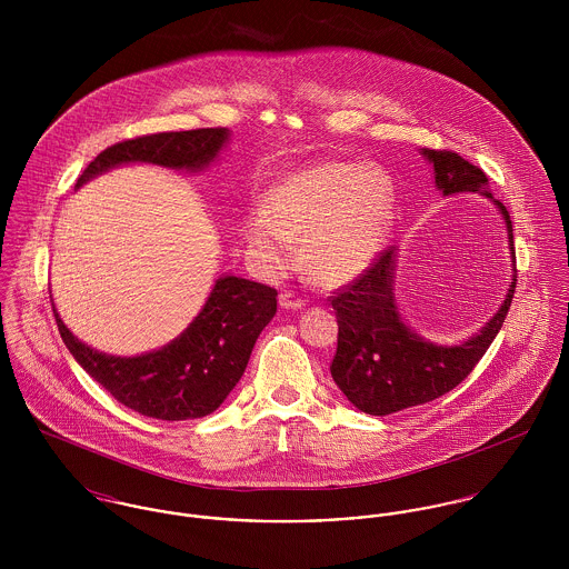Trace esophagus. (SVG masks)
Segmentation results:
<instances>
[{"instance_id": "obj_1", "label": "esophagus", "mask_w": 569, "mask_h": 569, "mask_svg": "<svg viewBox=\"0 0 569 569\" xmlns=\"http://www.w3.org/2000/svg\"><path fill=\"white\" fill-rule=\"evenodd\" d=\"M280 307L287 309V311H302V309H305V300L298 298L296 293L284 291V293L280 296Z\"/></svg>"}]
</instances>
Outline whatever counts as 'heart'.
<instances>
[{"label":"heart","mask_w":569,"mask_h":569,"mask_svg":"<svg viewBox=\"0 0 569 569\" xmlns=\"http://www.w3.org/2000/svg\"><path fill=\"white\" fill-rule=\"evenodd\" d=\"M395 181L377 163L318 162L284 174L267 206L243 219L256 269L276 278L298 262L328 287L357 278L381 251L395 214Z\"/></svg>","instance_id":"heart-1"}]
</instances>
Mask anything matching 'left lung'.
<instances>
[{
	"instance_id": "obj_1",
	"label": "left lung",
	"mask_w": 569,
	"mask_h": 569,
	"mask_svg": "<svg viewBox=\"0 0 569 569\" xmlns=\"http://www.w3.org/2000/svg\"><path fill=\"white\" fill-rule=\"evenodd\" d=\"M420 156L433 166L436 188L445 197L476 192L497 206L506 223L512 282L487 325L451 346L420 337L401 318L395 296L397 249H386L361 278L341 289L330 300L339 326L330 375L352 406L372 416L429 403L462 383L497 337L517 284L510 214L501 201L492 199L485 170L453 151L420 149Z\"/></svg>"
}]
</instances>
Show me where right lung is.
Segmentation results:
<instances>
[{
    "mask_svg": "<svg viewBox=\"0 0 569 569\" xmlns=\"http://www.w3.org/2000/svg\"><path fill=\"white\" fill-rule=\"evenodd\" d=\"M230 136V129H194L113 144L82 170L77 188L124 163L201 172L217 162ZM276 296L267 284L219 276L203 309L181 335L136 357L87 346L61 320L54 305L52 309L72 357L116 401L149 418L190 420L212 413L241 381L258 335L276 316Z\"/></svg>",
    "mask_w": 569,
    "mask_h": 569,
    "instance_id": "add662e5",
    "label": "right lung"
}]
</instances>
